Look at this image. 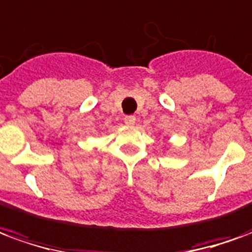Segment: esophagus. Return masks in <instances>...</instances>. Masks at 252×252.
I'll use <instances>...</instances> for the list:
<instances>
[{
    "mask_svg": "<svg viewBox=\"0 0 252 252\" xmlns=\"http://www.w3.org/2000/svg\"><path fill=\"white\" fill-rule=\"evenodd\" d=\"M135 121H136V117H135V116H126V117H124V123H126V126H133Z\"/></svg>",
    "mask_w": 252,
    "mask_h": 252,
    "instance_id": "34e87169",
    "label": "esophagus"
}]
</instances>
